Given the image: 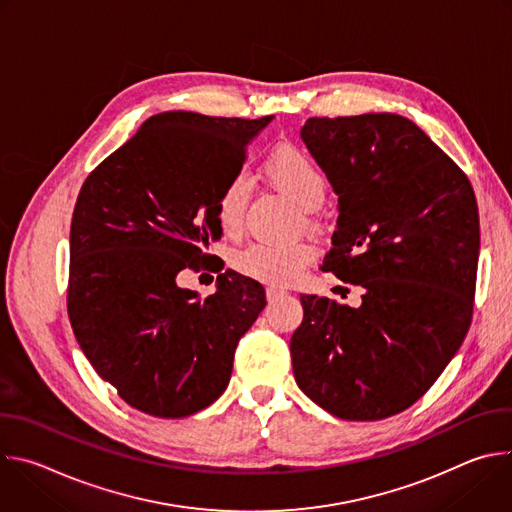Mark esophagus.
Returning a JSON list of instances; mask_svg holds the SVG:
<instances>
[{"mask_svg": "<svg viewBox=\"0 0 512 512\" xmlns=\"http://www.w3.org/2000/svg\"><path fill=\"white\" fill-rule=\"evenodd\" d=\"M265 296H267V300H269V302H275L277 298H281V296H283V291H281V289H277V287H267V289H265Z\"/></svg>", "mask_w": 512, "mask_h": 512, "instance_id": "1", "label": "esophagus"}]
</instances>
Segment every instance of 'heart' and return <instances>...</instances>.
Instances as JSON below:
<instances>
[{
	"mask_svg": "<svg viewBox=\"0 0 512 512\" xmlns=\"http://www.w3.org/2000/svg\"><path fill=\"white\" fill-rule=\"evenodd\" d=\"M263 170L269 182L287 194L302 210L312 212L326 200V176L310 160L308 154L294 148V145H281V148H277L265 160ZM249 196L251 190L243 178H233L223 188L221 198L216 202V218L218 227L227 237L241 233ZM314 255L316 251L308 243H251L239 249L231 263L245 277L271 285H289L314 261Z\"/></svg>",
	"mask_w": 512,
	"mask_h": 512,
	"instance_id": "heart-1",
	"label": "heart"
}]
</instances>
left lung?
Instances as JSON below:
<instances>
[{"mask_svg": "<svg viewBox=\"0 0 512 512\" xmlns=\"http://www.w3.org/2000/svg\"><path fill=\"white\" fill-rule=\"evenodd\" d=\"M300 137L338 196L322 267L364 294L358 308L302 296L291 367L328 413L385 419L411 407L466 338L480 253L476 196L407 117H312Z\"/></svg>", "mask_w": 512, "mask_h": 512, "instance_id": "1", "label": "left lung"}]
</instances>
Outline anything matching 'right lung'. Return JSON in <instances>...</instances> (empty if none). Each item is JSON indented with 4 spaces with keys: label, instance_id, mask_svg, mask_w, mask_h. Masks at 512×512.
Segmentation results:
<instances>
[{
    "label": "right lung",
    "instance_id": "right-lung-1",
    "mask_svg": "<svg viewBox=\"0 0 512 512\" xmlns=\"http://www.w3.org/2000/svg\"><path fill=\"white\" fill-rule=\"evenodd\" d=\"M271 119L158 113L81 188L68 318L97 375L133 409L188 417L231 381L237 344L267 304L263 287L229 269L200 300L176 277L210 261L204 251L223 235L216 202Z\"/></svg>",
    "mask_w": 512,
    "mask_h": 512
}]
</instances>
